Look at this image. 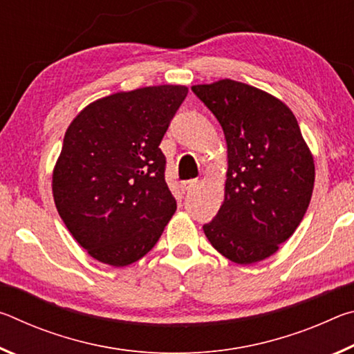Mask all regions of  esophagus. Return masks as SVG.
<instances>
[{
    "label": "esophagus",
    "mask_w": 354,
    "mask_h": 354,
    "mask_svg": "<svg viewBox=\"0 0 354 354\" xmlns=\"http://www.w3.org/2000/svg\"><path fill=\"white\" fill-rule=\"evenodd\" d=\"M196 184H198V179H189V181H183L181 183V187L184 190H190V189H194Z\"/></svg>",
    "instance_id": "34e87169"
}]
</instances>
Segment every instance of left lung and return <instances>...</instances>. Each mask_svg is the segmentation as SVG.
Here are the masks:
<instances>
[{"label": "left lung", "mask_w": 354, "mask_h": 354, "mask_svg": "<svg viewBox=\"0 0 354 354\" xmlns=\"http://www.w3.org/2000/svg\"><path fill=\"white\" fill-rule=\"evenodd\" d=\"M218 120L227 145L225 201L203 230L227 259L248 266L277 253L303 220L315 167L283 101L232 80L192 87Z\"/></svg>", "instance_id": "1"}]
</instances>
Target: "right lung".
<instances>
[{
  "label": "right lung",
  "mask_w": 354,
  "mask_h": 354,
  "mask_svg": "<svg viewBox=\"0 0 354 354\" xmlns=\"http://www.w3.org/2000/svg\"><path fill=\"white\" fill-rule=\"evenodd\" d=\"M185 86L109 95L77 113L53 171V196L71 236L93 259L129 266L159 241L176 211L160 140Z\"/></svg>",
  "instance_id": "add662e5"
}]
</instances>
